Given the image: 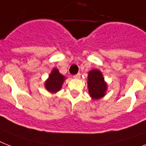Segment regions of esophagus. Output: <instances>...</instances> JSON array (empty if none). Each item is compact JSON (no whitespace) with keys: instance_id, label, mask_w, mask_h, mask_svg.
Returning <instances> with one entry per match:
<instances>
[{"instance_id":"1","label":"esophagus","mask_w":146,"mask_h":146,"mask_svg":"<svg viewBox=\"0 0 146 146\" xmlns=\"http://www.w3.org/2000/svg\"><path fill=\"white\" fill-rule=\"evenodd\" d=\"M73 77H74V78H75V79H79V78H80V73H78V74H75V75H74Z\"/></svg>"}]
</instances>
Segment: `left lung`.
I'll list each match as a JSON object with an SVG mask.
<instances>
[{"label": "left lung", "instance_id": "8db88e82", "mask_svg": "<svg viewBox=\"0 0 146 146\" xmlns=\"http://www.w3.org/2000/svg\"><path fill=\"white\" fill-rule=\"evenodd\" d=\"M88 89L92 99L98 100L105 96L108 85L104 81L103 74L99 70L93 69L88 73Z\"/></svg>", "mask_w": 146, "mask_h": 146}]
</instances>
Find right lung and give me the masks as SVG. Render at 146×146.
Instances as JSON below:
<instances>
[{"instance_id": "obj_1", "label": "right lung", "mask_w": 146, "mask_h": 146, "mask_svg": "<svg viewBox=\"0 0 146 146\" xmlns=\"http://www.w3.org/2000/svg\"><path fill=\"white\" fill-rule=\"evenodd\" d=\"M65 80V77L60 74L57 68H54L48 80L44 83V87L48 92L55 93L62 88V84Z\"/></svg>"}]
</instances>
